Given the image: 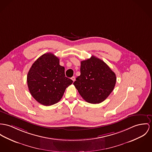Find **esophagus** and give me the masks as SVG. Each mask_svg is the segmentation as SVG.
<instances>
[{
    "mask_svg": "<svg viewBox=\"0 0 152 152\" xmlns=\"http://www.w3.org/2000/svg\"><path fill=\"white\" fill-rule=\"evenodd\" d=\"M71 79L73 80V82H75V76H73V77L71 78Z\"/></svg>",
    "mask_w": 152,
    "mask_h": 152,
    "instance_id": "esophagus-1",
    "label": "esophagus"
}]
</instances>
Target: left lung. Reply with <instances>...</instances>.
<instances>
[{
  "label": "left lung",
  "instance_id": "1",
  "mask_svg": "<svg viewBox=\"0 0 152 152\" xmlns=\"http://www.w3.org/2000/svg\"><path fill=\"white\" fill-rule=\"evenodd\" d=\"M116 82V75L108 65L102 60L92 56L81 62L80 75L73 84L86 101L96 104L107 98Z\"/></svg>",
  "mask_w": 152,
  "mask_h": 152
}]
</instances>
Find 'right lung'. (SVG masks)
<instances>
[{"mask_svg":"<svg viewBox=\"0 0 152 152\" xmlns=\"http://www.w3.org/2000/svg\"><path fill=\"white\" fill-rule=\"evenodd\" d=\"M72 83L65 77V68L59 65L58 58L50 53L37 59L27 75L29 92L35 100L45 106L57 103Z\"/></svg>","mask_w":152,"mask_h":152,"instance_id":"obj_1","label":"right lung"}]
</instances>
